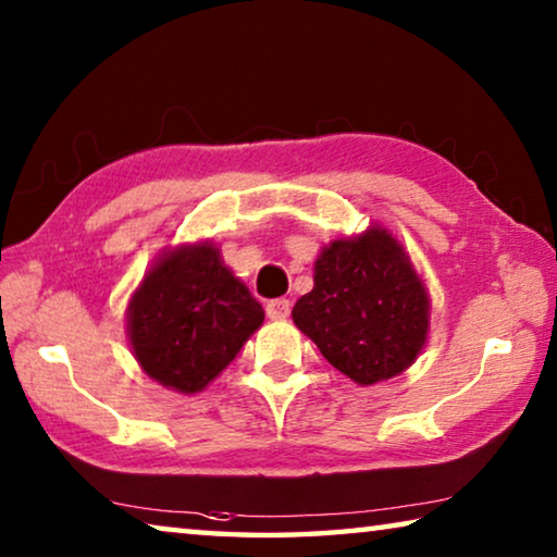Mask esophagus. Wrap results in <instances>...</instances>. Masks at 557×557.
Segmentation results:
<instances>
[{
    "instance_id": "obj_1",
    "label": "esophagus",
    "mask_w": 557,
    "mask_h": 557,
    "mask_svg": "<svg viewBox=\"0 0 557 557\" xmlns=\"http://www.w3.org/2000/svg\"><path fill=\"white\" fill-rule=\"evenodd\" d=\"M265 312L270 319H287L292 312L289 299H270L265 305Z\"/></svg>"
}]
</instances>
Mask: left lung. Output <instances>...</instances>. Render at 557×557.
I'll return each instance as SVG.
<instances>
[{
	"label": "left lung",
	"mask_w": 557,
	"mask_h": 557,
	"mask_svg": "<svg viewBox=\"0 0 557 557\" xmlns=\"http://www.w3.org/2000/svg\"><path fill=\"white\" fill-rule=\"evenodd\" d=\"M428 292L383 228L334 240L314 262V289L292 319L329 363L373 385L408 369L428 336Z\"/></svg>",
	"instance_id": "obj_1"
}]
</instances>
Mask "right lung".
I'll return each instance as SVG.
<instances>
[{"instance_id": "obj_1", "label": "right lung", "mask_w": 557, "mask_h": 557, "mask_svg": "<svg viewBox=\"0 0 557 557\" xmlns=\"http://www.w3.org/2000/svg\"><path fill=\"white\" fill-rule=\"evenodd\" d=\"M265 312L209 243L169 252L129 301L139 366L166 388L196 393L228 366Z\"/></svg>"}]
</instances>
